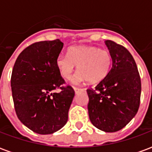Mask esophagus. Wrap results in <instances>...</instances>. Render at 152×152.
Masks as SVG:
<instances>
[{
    "instance_id": "34e87169",
    "label": "esophagus",
    "mask_w": 152,
    "mask_h": 152,
    "mask_svg": "<svg viewBox=\"0 0 152 152\" xmlns=\"http://www.w3.org/2000/svg\"><path fill=\"white\" fill-rule=\"evenodd\" d=\"M74 90H75V93H76V94H79V93L84 92V91H85V89H82V88H77V87H74Z\"/></svg>"
}]
</instances>
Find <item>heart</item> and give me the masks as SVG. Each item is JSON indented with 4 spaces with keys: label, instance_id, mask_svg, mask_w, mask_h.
Instances as JSON below:
<instances>
[{
    "label": "heart",
    "instance_id": "heart-1",
    "mask_svg": "<svg viewBox=\"0 0 152 152\" xmlns=\"http://www.w3.org/2000/svg\"><path fill=\"white\" fill-rule=\"evenodd\" d=\"M77 65L79 71L72 80L74 84L89 80L91 83L101 81L108 75L112 65V56L107 50L97 46L77 45L69 48L67 55L57 57L56 66L65 79H70Z\"/></svg>",
    "mask_w": 152,
    "mask_h": 152
}]
</instances>
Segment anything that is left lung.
<instances>
[{"label":"left lung","mask_w":152,"mask_h":152,"mask_svg":"<svg viewBox=\"0 0 152 152\" xmlns=\"http://www.w3.org/2000/svg\"><path fill=\"white\" fill-rule=\"evenodd\" d=\"M112 56V67L95 89H88L89 120L104 132H116L137 114L141 97V78L129 51L111 40L105 41Z\"/></svg>","instance_id":"obj_1"}]
</instances>
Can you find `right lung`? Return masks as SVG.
<instances>
[{
  "instance_id": "1",
  "label": "right lung",
  "mask_w": 152,
  "mask_h": 152,
  "mask_svg": "<svg viewBox=\"0 0 152 152\" xmlns=\"http://www.w3.org/2000/svg\"><path fill=\"white\" fill-rule=\"evenodd\" d=\"M60 40L31 44L15 61L11 75L12 96L17 116L39 134H50L66 124L75 91L64 86L56 66L63 49ZM58 88L60 92L54 93Z\"/></svg>"
}]
</instances>
